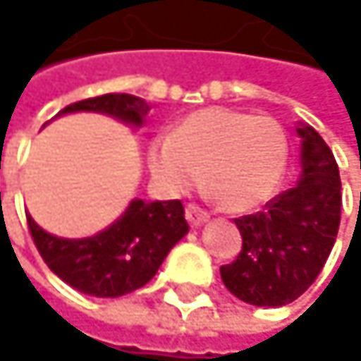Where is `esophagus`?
I'll use <instances>...</instances> for the list:
<instances>
[{
    "instance_id": "34e87169",
    "label": "esophagus",
    "mask_w": 361,
    "mask_h": 361,
    "mask_svg": "<svg viewBox=\"0 0 361 361\" xmlns=\"http://www.w3.org/2000/svg\"><path fill=\"white\" fill-rule=\"evenodd\" d=\"M186 219H188V223H190L192 227H201L210 216H207V212L201 210L199 205L190 203V205H186Z\"/></svg>"
}]
</instances>
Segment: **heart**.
I'll return each mask as SVG.
<instances>
[{"label": "heart", "instance_id": "obj_1", "mask_svg": "<svg viewBox=\"0 0 361 361\" xmlns=\"http://www.w3.org/2000/svg\"><path fill=\"white\" fill-rule=\"evenodd\" d=\"M147 164L166 195L182 197L205 177L229 212H249L267 203L281 184L288 140L271 116L203 108L179 121L173 134L151 140Z\"/></svg>", "mask_w": 361, "mask_h": 361}]
</instances>
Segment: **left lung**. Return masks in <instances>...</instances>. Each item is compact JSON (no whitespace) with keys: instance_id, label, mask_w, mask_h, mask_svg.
<instances>
[{"instance_id":"8db88e82","label":"left lung","mask_w":361,"mask_h":361,"mask_svg":"<svg viewBox=\"0 0 361 361\" xmlns=\"http://www.w3.org/2000/svg\"><path fill=\"white\" fill-rule=\"evenodd\" d=\"M299 184L275 197L257 214L235 219L243 251L221 267L225 288L249 305L281 307L314 283L334 249L342 184L327 142L307 123H299Z\"/></svg>"}]
</instances>
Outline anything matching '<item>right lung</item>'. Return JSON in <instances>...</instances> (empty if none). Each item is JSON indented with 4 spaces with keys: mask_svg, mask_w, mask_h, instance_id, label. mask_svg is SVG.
<instances>
[{
    "mask_svg": "<svg viewBox=\"0 0 361 361\" xmlns=\"http://www.w3.org/2000/svg\"><path fill=\"white\" fill-rule=\"evenodd\" d=\"M149 104L128 92H110L66 106L73 112L108 114L130 128H142ZM27 227L45 264L71 288L90 297L116 299L154 279L169 251L188 233L182 201L132 199L112 225L88 238H60L27 214Z\"/></svg>",
    "mask_w": 361,
    "mask_h": 361,
    "instance_id": "1",
    "label": "right lung"
}]
</instances>
